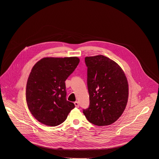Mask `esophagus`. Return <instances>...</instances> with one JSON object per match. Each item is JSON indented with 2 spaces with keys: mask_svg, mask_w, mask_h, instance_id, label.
<instances>
[{
  "mask_svg": "<svg viewBox=\"0 0 159 159\" xmlns=\"http://www.w3.org/2000/svg\"><path fill=\"white\" fill-rule=\"evenodd\" d=\"M74 105H75V106L76 107H77V108H79V103L78 102H74Z\"/></svg>",
  "mask_w": 159,
  "mask_h": 159,
  "instance_id": "obj_1",
  "label": "esophagus"
}]
</instances>
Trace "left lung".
I'll list each match as a JSON object with an SVG mask.
<instances>
[{
	"mask_svg": "<svg viewBox=\"0 0 159 159\" xmlns=\"http://www.w3.org/2000/svg\"><path fill=\"white\" fill-rule=\"evenodd\" d=\"M89 106L83 109L88 120L99 126L116 121L128 99V83L120 66L103 55L85 57Z\"/></svg>",
	"mask_w": 159,
	"mask_h": 159,
	"instance_id": "obj_1",
	"label": "left lung"
}]
</instances>
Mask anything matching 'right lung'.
Listing matches in <instances>:
<instances>
[{
  "mask_svg": "<svg viewBox=\"0 0 159 159\" xmlns=\"http://www.w3.org/2000/svg\"><path fill=\"white\" fill-rule=\"evenodd\" d=\"M79 61L77 57H44L34 66L26 84V99L28 109L39 122L58 125L75 108L66 100L65 82Z\"/></svg>",
  "mask_w": 159,
  "mask_h": 159,
  "instance_id": "right-lung-1",
  "label": "right lung"
}]
</instances>
